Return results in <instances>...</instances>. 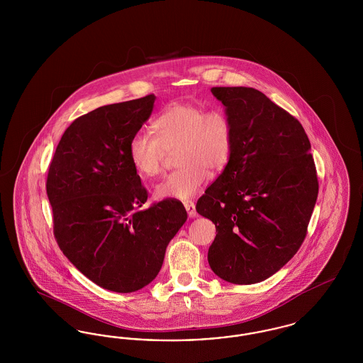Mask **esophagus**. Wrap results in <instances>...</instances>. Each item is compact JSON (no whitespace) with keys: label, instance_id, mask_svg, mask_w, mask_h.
Returning <instances> with one entry per match:
<instances>
[{"label":"esophagus","instance_id":"obj_1","mask_svg":"<svg viewBox=\"0 0 363 363\" xmlns=\"http://www.w3.org/2000/svg\"><path fill=\"white\" fill-rule=\"evenodd\" d=\"M185 209H186L188 216H189L190 219H193V218H196V216H197L196 206H194L191 201H186V203H185Z\"/></svg>","mask_w":363,"mask_h":363}]
</instances>
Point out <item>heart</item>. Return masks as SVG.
I'll return each mask as SVG.
<instances>
[{
    "label": "heart",
    "mask_w": 363,
    "mask_h": 363,
    "mask_svg": "<svg viewBox=\"0 0 363 363\" xmlns=\"http://www.w3.org/2000/svg\"><path fill=\"white\" fill-rule=\"evenodd\" d=\"M156 138L138 132L129 143L130 162L141 177L160 173L166 152L177 150V172L156 184V200H189L212 172H222L234 150V126L222 108L194 104H170L154 121Z\"/></svg>",
    "instance_id": "1"
}]
</instances>
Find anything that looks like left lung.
Masks as SVG:
<instances>
[{
	"label": "left lung",
	"mask_w": 363,
	"mask_h": 363,
	"mask_svg": "<svg viewBox=\"0 0 363 363\" xmlns=\"http://www.w3.org/2000/svg\"><path fill=\"white\" fill-rule=\"evenodd\" d=\"M234 126V150L196 211L212 220L215 275L259 283L293 259L318 194L311 141L296 118L249 86H213Z\"/></svg>",
	"instance_id": "obj_1"
}]
</instances>
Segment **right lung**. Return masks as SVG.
<instances>
[{
	"mask_svg": "<svg viewBox=\"0 0 363 363\" xmlns=\"http://www.w3.org/2000/svg\"><path fill=\"white\" fill-rule=\"evenodd\" d=\"M155 95L98 107L70 123L48 174L54 235L70 262L116 293H133L159 274L169 242L188 219L178 200L144 209L147 190L129 143Z\"/></svg>",
	"mask_w": 363,
	"mask_h": 363,
	"instance_id": "obj_1",
	"label": "right lung"
}]
</instances>
